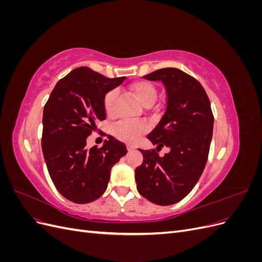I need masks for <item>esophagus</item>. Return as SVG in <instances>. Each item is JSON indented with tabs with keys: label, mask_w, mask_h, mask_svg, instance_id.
I'll return each instance as SVG.
<instances>
[{
	"label": "esophagus",
	"mask_w": 262,
	"mask_h": 262,
	"mask_svg": "<svg viewBox=\"0 0 262 262\" xmlns=\"http://www.w3.org/2000/svg\"><path fill=\"white\" fill-rule=\"evenodd\" d=\"M126 148H128V150H129V152H133V150H134V149H136V147H134L133 145H130V144H128V145H126Z\"/></svg>",
	"instance_id": "1"
}]
</instances>
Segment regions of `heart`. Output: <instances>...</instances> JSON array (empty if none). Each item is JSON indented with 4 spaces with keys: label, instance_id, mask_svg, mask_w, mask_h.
Segmentation results:
<instances>
[{
    "label": "heart",
    "instance_id": "heart-1",
    "mask_svg": "<svg viewBox=\"0 0 262 262\" xmlns=\"http://www.w3.org/2000/svg\"><path fill=\"white\" fill-rule=\"evenodd\" d=\"M131 91L144 106L152 105L157 97V90L153 83L148 81H138L131 85ZM116 91L108 92L104 97V108L107 115L115 113ZM146 125L142 122L119 121L112 128L113 136L125 143H134L146 132Z\"/></svg>",
    "mask_w": 262,
    "mask_h": 262
}]
</instances>
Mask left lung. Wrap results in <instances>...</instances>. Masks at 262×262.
<instances>
[{
    "label": "left lung",
    "instance_id": "obj_1",
    "mask_svg": "<svg viewBox=\"0 0 262 262\" xmlns=\"http://www.w3.org/2000/svg\"><path fill=\"white\" fill-rule=\"evenodd\" d=\"M162 81L167 94L165 113L147 139L156 149H140L143 163L136 168L138 191L158 205L177 203L191 191L208 162L214 117L210 99L194 77L175 68L143 76ZM171 147L163 158L158 148Z\"/></svg>",
    "mask_w": 262,
    "mask_h": 262
}]
</instances>
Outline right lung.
<instances>
[{"mask_svg":"<svg viewBox=\"0 0 262 262\" xmlns=\"http://www.w3.org/2000/svg\"><path fill=\"white\" fill-rule=\"evenodd\" d=\"M124 80L81 67L61 78L46 102L41 147L47 168L58 191L74 203L97 200L112 167L128 152L113 137L101 147H86L95 122L106 119L105 95Z\"/></svg>","mask_w":262,"mask_h":262,"instance_id":"add662e5","label":"right lung"}]
</instances>
